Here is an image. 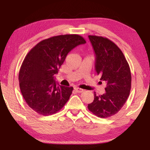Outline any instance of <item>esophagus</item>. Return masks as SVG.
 <instances>
[{
	"label": "esophagus",
	"instance_id": "34e87169",
	"mask_svg": "<svg viewBox=\"0 0 150 150\" xmlns=\"http://www.w3.org/2000/svg\"><path fill=\"white\" fill-rule=\"evenodd\" d=\"M74 90L77 92V93H83V92L84 91L83 89H81V88H79V87H75L74 88Z\"/></svg>",
	"mask_w": 150,
	"mask_h": 150
}]
</instances>
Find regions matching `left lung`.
<instances>
[{"instance_id":"left-lung-1","label":"left lung","mask_w":150,"mask_h":150,"mask_svg":"<svg viewBox=\"0 0 150 150\" xmlns=\"http://www.w3.org/2000/svg\"><path fill=\"white\" fill-rule=\"evenodd\" d=\"M89 39L96 54V71L106 87L102 95L94 92L93 102L87 107L99 117H110L120 111L130 95V66L122 51L112 41L96 35H89Z\"/></svg>"}]
</instances>
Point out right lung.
Segmentation results:
<instances>
[{"mask_svg": "<svg viewBox=\"0 0 150 150\" xmlns=\"http://www.w3.org/2000/svg\"><path fill=\"white\" fill-rule=\"evenodd\" d=\"M85 43L79 35H61L41 41L28 52L20 67L18 79L22 95L30 108L47 116L64 106L74 89L57 84L54 75L67 54Z\"/></svg>", "mask_w": 150, "mask_h": 150, "instance_id": "add662e5", "label": "right lung"}]
</instances>
